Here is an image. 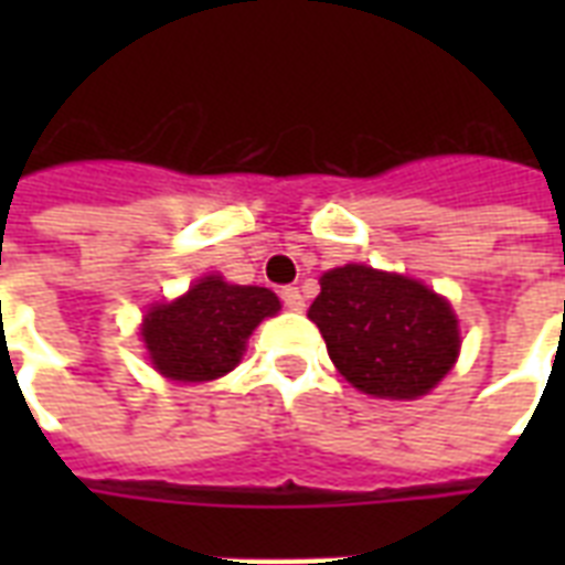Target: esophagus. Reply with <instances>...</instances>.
Masks as SVG:
<instances>
[{"mask_svg":"<svg viewBox=\"0 0 565 565\" xmlns=\"http://www.w3.org/2000/svg\"><path fill=\"white\" fill-rule=\"evenodd\" d=\"M281 301L290 310H301V308H305V299H301L299 287H281Z\"/></svg>","mask_w":565,"mask_h":565,"instance_id":"esophagus-1","label":"esophagus"}]
</instances>
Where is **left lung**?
<instances>
[{"mask_svg":"<svg viewBox=\"0 0 565 565\" xmlns=\"http://www.w3.org/2000/svg\"><path fill=\"white\" fill-rule=\"evenodd\" d=\"M308 317L349 384L381 398L425 395L460 349L446 299L404 275L340 266L322 275Z\"/></svg>","mask_w":565,"mask_h":565,"instance_id":"1","label":"left lung"}]
</instances>
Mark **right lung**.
Wrapping results in <instances>:
<instances>
[{
  "mask_svg": "<svg viewBox=\"0 0 565 565\" xmlns=\"http://www.w3.org/2000/svg\"><path fill=\"white\" fill-rule=\"evenodd\" d=\"M278 308V296L266 287H237L211 275L179 301L149 310L146 349L154 370L172 381H213L237 366L248 334Z\"/></svg>",
  "mask_w": 565,
  "mask_h": 565,
  "instance_id": "1",
  "label": "right lung"
}]
</instances>
